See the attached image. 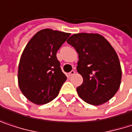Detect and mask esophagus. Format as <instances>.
<instances>
[{"label": "esophagus", "instance_id": "esophagus-1", "mask_svg": "<svg viewBox=\"0 0 132 132\" xmlns=\"http://www.w3.org/2000/svg\"><path fill=\"white\" fill-rule=\"evenodd\" d=\"M75 73H76V72H75L74 70H72V71L69 73V76H73Z\"/></svg>", "mask_w": 132, "mask_h": 132}]
</instances>
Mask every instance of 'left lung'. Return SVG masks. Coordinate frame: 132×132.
<instances>
[{
	"label": "left lung",
	"instance_id": "8db88e82",
	"mask_svg": "<svg viewBox=\"0 0 132 132\" xmlns=\"http://www.w3.org/2000/svg\"><path fill=\"white\" fill-rule=\"evenodd\" d=\"M78 54L77 71L83 83L77 88L86 103L100 105L110 100L119 90L122 70L113 47L98 34H74L67 40Z\"/></svg>",
	"mask_w": 132,
	"mask_h": 132
}]
</instances>
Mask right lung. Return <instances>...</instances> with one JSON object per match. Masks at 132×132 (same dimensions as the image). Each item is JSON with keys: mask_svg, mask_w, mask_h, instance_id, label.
<instances>
[{"mask_svg": "<svg viewBox=\"0 0 132 132\" xmlns=\"http://www.w3.org/2000/svg\"><path fill=\"white\" fill-rule=\"evenodd\" d=\"M69 35L45 29L38 31L26 46L19 64L18 82L31 102L42 105L57 97L67 78L61 70L56 52Z\"/></svg>", "mask_w": 132, "mask_h": 132, "instance_id": "right-lung-1", "label": "right lung"}]
</instances>
